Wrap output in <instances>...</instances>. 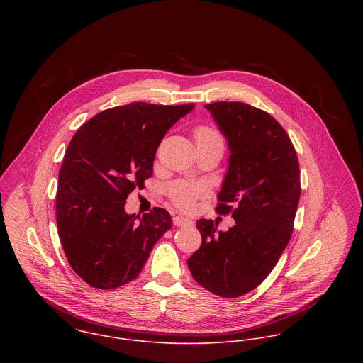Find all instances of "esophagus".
<instances>
[{"label": "esophagus", "instance_id": "obj_1", "mask_svg": "<svg viewBox=\"0 0 363 363\" xmlns=\"http://www.w3.org/2000/svg\"><path fill=\"white\" fill-rule=\"evenodd\" d=\"M173 223H174V226H189V225H191L193 222H191L190 219L184 218V216L177 215V216L173 218Z\"/></svg>", "mask_w": 363, "mask_h": 363}]
</instances>
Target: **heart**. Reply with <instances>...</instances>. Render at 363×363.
Segmentation results:
<instances>
[{"mask_svg": "<svg viewBox=\"0 0 363 363\" xmlns=\"http://www.w3.org/2000/svg\"><path fill=\"white\" fill-rule=\"evenodd\" d=\"M196 143L197 145H204V144H222L223 145V138L219 134L218 130L208 127V125H200L196 133ZM169 197L173 201V204L183 211H190L194 207L197 199L204 194V187L191 182L180 180L169 186L167 189Z\"/></svg>", "mask_w": 363, "mask_h": 363, "instance_id": "b5f03b06", "label": "heart"}]
</instances>
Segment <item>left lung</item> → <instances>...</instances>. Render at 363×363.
<instances>
[{
	"label": "left lung",
	"mask_w": 363,
	"mask_h": 363,
	"mask_svg": "<svg viewBox=\"0 0 363 363\" xmlns=\"http://www.w3.org/2000/svg\"><path fill=\"white\" fill-rule=\"evenodd\" d=\"M230 151L218 194V213H232L229 230L199 219L203 242L187 259L193 278L222 298L256 289L289 243L301 197L296 151L267 111L242 102L206 104Z\"/></svg>",
	"instance_id": "left-lung-1"
}]
</instances>
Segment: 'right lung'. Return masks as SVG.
Segmentation results:
<instances>
[{"label":"right lung","mask_w":363,"mask_h":363,"mask_svg":"<svg viewBox=\"0 0 363 363\" xmlns=\"http://www.w3.org/2000/svg\"><path fill=\"white\" fill-rule=\"evenodd\" d=\"M193 108L194 104L117 106L74 134L58 173L55 218L65 257L88 285L116 289L135 279L172 228L163 208L140 218L124 206L152 176L164 134Z\"/></svg>","instance_id":"obj_1"}]
</instances>
